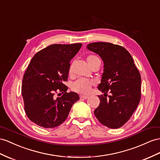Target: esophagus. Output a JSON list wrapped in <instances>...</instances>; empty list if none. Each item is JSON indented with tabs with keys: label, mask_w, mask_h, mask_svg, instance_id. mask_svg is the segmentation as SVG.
<instances>
[{
	"label": "esophagus",
	"mask_w": 160,
	"mask_h": 160,
	"mask_svg": "<svg viewBox=\"0 0 160 160\" xmlns=\"http://www.w3.org/2000/svg\"><path fill=\"white\" fill-rule=\"evenodd\" d=\"M80 99H87L88 98V96H85V95H80Z\"/></svg>",
	"instance_id": "esophagus-1"
}]
</instances>
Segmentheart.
Masks as SVG:
<instances>
[{"mask_svg":"<svg viewBox=\"0 0 160 160\" xmlns=\"http://www.w3.org/2000/svg\"><path fill=\"white\" fill-rule=\"evenodd\" d=\"M97 59L99 58L95 55H88L87 58V61L89 66L91 67V65L95 62ZM69 73H72L73 72V64H70L69 68ZM95 81L92 80H87L84 78H80L77 80L76 82L73 83L72 86V89L73 91H74L77 93L82 94V95H87L90 91H91V87L95 84Z\"/></svg>","mask_w":160,"mask_h":160,"instance_id":"heart-1","label":"heart"}]
</instances>
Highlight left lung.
Masks as SVG:
<instances>
[{
	"label": "left lung",
	"mask_w": 160,
	"mask_h": 160,
	"mask_svg": "<svg viewBox=\"0 0 160 160\" xmlns=\"http://www.w3.org/2000/svg\"><path fill=\"white\" fill-rule=\"evenodd\" d=\"M87 48L99 55L104 63L98 89L100 104L94 113L102 124L118 128L129 120L141 100V78L132 56L125 48L109 42H98ZM112 94L109 100L104 96Z\"/></svg>",
	"instance_id": "left-lung-1"
}]
</instances>
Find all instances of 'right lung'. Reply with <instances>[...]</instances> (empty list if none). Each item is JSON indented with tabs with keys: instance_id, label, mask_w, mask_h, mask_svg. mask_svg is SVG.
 Returning a JSON list of instances; mask_svg holds the SVG:
<instances>
[{
	"instance_id": "right-lung-1",
	"label": "right lung",
	"mask_w": 160,
	"mask_h": 160,
	"mask_svg": "<svg viewBox=\"0 0 160 160\" xmlns=\"http://www.w3.org/2000/svg\"><path fill=\"white\" fill-rule=\"evenodd\" d=\"M82 45L51 44L32 59L23 78L22 94L27 116L38 126L46 128L59 126L79 100L77 93L67 92L64 82L68 80L69 62ZM58 91L63 95L55 98Z\"/></svg>"
}]
</instances>
